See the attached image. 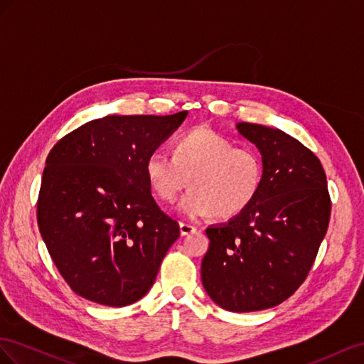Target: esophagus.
Segmentation results:
<instances>
[{
  "label": "esophagus",
  "mask_w": 364,
  "mask_h": 364,
  "mask_svg": "<svg viewBox=\"0 0 364 364\" xmlns=\"http://www.w3.org/2000/svg\"><path fill=\"white\" fill-rule=\"evenodd\" d=\"M195 232H196V227L195 225L188 224V223H180V233H181V236L191 235V233H195Z\"/></svg>",
  "instance_id": "esophagus-1"
}]
</instances>
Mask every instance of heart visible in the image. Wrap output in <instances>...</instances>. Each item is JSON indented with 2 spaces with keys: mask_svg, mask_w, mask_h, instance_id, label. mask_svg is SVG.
<instances>
[{
  "mask_svg": "<svg viewBox=\"0 0 364 364\" xmlns=\"http://www.w3.org/2000/svg\"><path fill=\"white\" fill-rule=\"evenodd\" d=\"M144 171L152 191L164 201L175 200L189 178L192 188L178 201V210L188 218L240 215L255 201L264 181L259 152L236 146L205 127L183 134L175 141L173 155L149 154Z\"/></svg>",
  "mask_w": 364,
  "mask_h": 364,
  "instance_id": "b5f03b06",
  "label": "heart"
}]
</instances>
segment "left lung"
<instances>
[{"instance_id": "obj_1", "label": "left lung", "mask_w": 364, "mask_h": 364, "mask_svg": "<svg viewBox=\"0 0 364 364\" xmlns=\"http://www.w3.org/2000/svg\"><path fill=\"white\" fill-rule=\"evenodd\" d=\"M236 131L264 161L255 201L228 223L207 227L201 280L232 313L282 304L304 282L328 230L331 200L320 160L287 132L240 122Z\"/></svg>"}]
</instances>
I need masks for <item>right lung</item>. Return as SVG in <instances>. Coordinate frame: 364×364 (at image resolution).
Returning <instances> with one entry per match:
<instances>
[{
  "instance_id": "1",
  "label": "right lung",
  "mask_w": 364,
  "mask_h": 364,
  "mask_svg": "<svg viewBox=\"0 0 364 364\" xmlns=\"http://www.w3.org/2000/svg\"><path fill=\"white\" fill-rule=\"evenodd\" d=\"M172 116H107L60 139L46 160L38 225L73 291L127 306L146 294L180 225L151 193L144 164L180 128Z\"/></svg>"
}]
</instances>
